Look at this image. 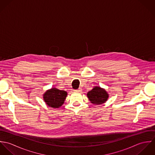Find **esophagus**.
I'll use <instances>...</instances> for the list:
<instances>
[{
  "instance_id": "1",
  "label": "esophagus",
  "mask_w": 155,
  "mask_h": 155,
  "mask_svg": "<svg viewBox=\"0 0 155 155\" xmlns=\"http://www.w3.org/2000/svg\"><path fill=\"white\" fill-rule=\"evenodd\" d=\"M73 91L76 92H81L82 91V89L81 88L78 89H74Z\"/></svg>"
}]
</instances>
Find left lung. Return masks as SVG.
I'll list each match as a JSON object with an SVG mask.
<instances>
[{"instance_id": "obj_1", "label": "left lung", "mask_w": 155, "mask_h": 155, "mask_svg": "<svg viewBox=\"0 0 155 155\" xmlns=\"http://www.w3.org/2000/svg\"><path fill=\"white\" fill-rule=\"evenodd\" d=\"M87 97L92 104H101L107 101L109 95L104 89L95 87L91 91H89Z\"/></svg>"}]
</instances>
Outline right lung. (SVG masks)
I'll use <instances>...</instances> for the list:
<instances>
[{
	"label": "right lung",
	"mask_w": 155,
	"mask_h": 155,
	"mask_svg": "<svg viewBox=\"0 0 155 155\" xmlns=\"http://www.w3.org/2000/svg\"><path fill=\"white\" fill-rule=\"evenodd\" d=\"M67 95L66 91L53 88L45 93L44 99L49 107L58 108L64 103Z\"/></svg>",
	"instance_id": "add662e5"
}]
</instances>
